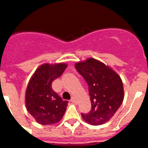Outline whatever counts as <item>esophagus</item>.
Instances as JSON below:
<instances>
[{
  "mask_svg": "<svg viewBox=\"0 0 148 148\" xmlns=\"http://www.w3.org/2000/svg\"><path fill=\"white\" fill-rule=\"evenodd\" d=\"M70 101H71V102H73V103H76V100H75V99L74 97L72 98L71 100H70Z\"/></svg>",
  "mask_w": 148,
  "mask_h": 148,
  "instance_id": "esophagus-1",
  "label": "esophagus"
}]
</instances>
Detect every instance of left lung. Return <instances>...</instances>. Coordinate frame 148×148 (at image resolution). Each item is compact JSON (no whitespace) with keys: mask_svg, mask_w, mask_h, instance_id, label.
Returning <instances> with one entry per match:
<instances>
[{"mask_svg":"<svg viewBox=\"0 0 148 148\" xmlns=\"http://www.w3.org/2000/svg\"><path fill=\"white\" fill-rule=\"evenodd\" d=\"M75 67L88 84L92 105L88 113H82V118L90 125H102L114 116L122 104V81L111 68L95 58L76 63Z\"/></svg>","mask_w":148,"mask_h":148,"instance_id":"left-lung-1","label":"left lung"}]
</instances>
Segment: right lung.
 Here are the masks:
<instances>
[{
  "label": "right lung",
  "instance_id": "obj_1",
  "mask_svg": "<svg viewBox=\"0 0 148 148\" xmlns=\"http://www.w3.org/2000/svg\"><path fill=\"white\" fill-rule=\"evenodd\" d=\"M66 66L64 63L42 64L29 82L26 90V108L40 125H53L58 122L66 111L68 101H63L55 92L52 83L61 76Z\"/></svg>",
  "mask_w": 148,
  "mask_h": 148
}]
</instances>
